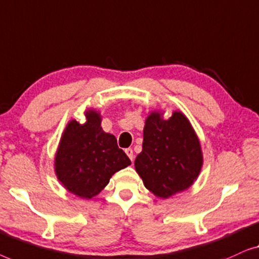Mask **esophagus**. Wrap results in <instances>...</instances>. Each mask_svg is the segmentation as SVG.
<instances>
[{"label":"esophagus","instance_id":"obj_1","mask_svg":"<svg viewBox=\"0 0 259 259\" xmlns=\"http://www.w3.org/2000/svg\"><path fill=\"white\" fill-rule=\"evenodd\" d=\"M125 154L128 155V157L131 159V161H134V151H133V149H130V148L125 149Z\"/></svg>","mask_w":259,"mask_h":259}]
</instances>
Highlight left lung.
<instances>
[{"instance_id":"left-lung-1","label":"left lung","mask_w":259,"mask_h":259,"mask_svg":"<svg viewBox=\"0 0 259 259\" xmlns=\"http://www.w3.org/2000/svg\"><path fill=\"white\" fill-rule=\"evenodd\" d=\"M203 165L201 143L189 119L174 111L163 119L152 111L145 119L142 151L135 167L145 188L159 198H169L187 190Z\"/></svg>"}]
</instances>
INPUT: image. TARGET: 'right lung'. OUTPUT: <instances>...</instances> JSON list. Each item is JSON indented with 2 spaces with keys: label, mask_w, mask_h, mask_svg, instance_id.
<instances>
[{
  "label": "right lung",
  "mask_w": 259,
  "mask_h": 259,
  "mask_svg": "<svg viewBox=\"0 0 259 259\" xmlns=\"http://www.w3.org/2000/svg\"><path fill=\"white\" fill-rule=\"evenodd\" d=\"M85 118L84 124L75 119L67 124L55 155V172L69 192L90 199L131 161L114 135L102 129L100 112L90 109Z\"/></svg>",
  "instance_id": "obj_1"
}]
</instances>
